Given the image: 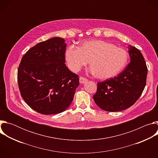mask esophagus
<instances>
[{"label":"esophagus","instance_id":"esophagus-1","mask_svg":"<svg viewBox=\"0 0 158 158\" xmlns=\"http://www.w3.org/2000/svg\"><path fill=\"white\" fill-rule=\"evenodd\" d=\"M87 81V79L84 78V77H79V82L81 83V84L82 83H84V82H85Z\"/></svg>","mask_w":158,"mask_h":158}]
</instances>
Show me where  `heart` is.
<instances>
[{"label": "heart", "instance_id": "1", "mask_svg": "<svg viewBox=\"0 0 158 158\" xmlns=\"http://www.w3.org/2000/svg\"><path fill=\"white\" fill-rule=\"evenodd\" d=\"M65 58L69 68L78 72L89 62L91 71L97 77L107 79L118 75L127 60L126 51L113 44L102 40H89L81 43L78 48H67Z\"/></svg>", "mask_w": 158, "mask_h": 158}]
</instances>
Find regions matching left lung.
<instances>
[{"instance_id":"obj_1","label":"left lung","mask_w":158,"mask_h":158,"mask_svg":"<svg viewBox=\"0 0 158 158\" xmlns=\"http://www.w3.org/2000/svg\"><path fill=\"white\" fill-rule=\"evenodd\" d=\"M131 62L116 77L98 82L93 96L96 104L102 109L116 112L132 106L141 96L146 86L148 68L142 53L129 46Z\"/></svg>"}]
</instances>
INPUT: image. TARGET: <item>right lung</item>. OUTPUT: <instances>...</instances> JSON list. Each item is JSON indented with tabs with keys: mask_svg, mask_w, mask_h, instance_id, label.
I'll list each match as a JSON object with an SVG mask.
<instances>
[{
	"mask_svg": "<svg viewBox=\"0 0 158 158\" xmlns=\"http://www.w3.org/2000/svg\"><path fill=\"white\" fill-rule=\"evenodd\" d=\"M66 44L52 37L36 44L21 59L17 81L21 96L39 113L55 114L72 102L79 76L65 64Z\"/></svg>",
	"mask_w": 158,
	"mask_h": 158,
	"instance_id": "1",
	"label": "right lung"
}]
</instances>
